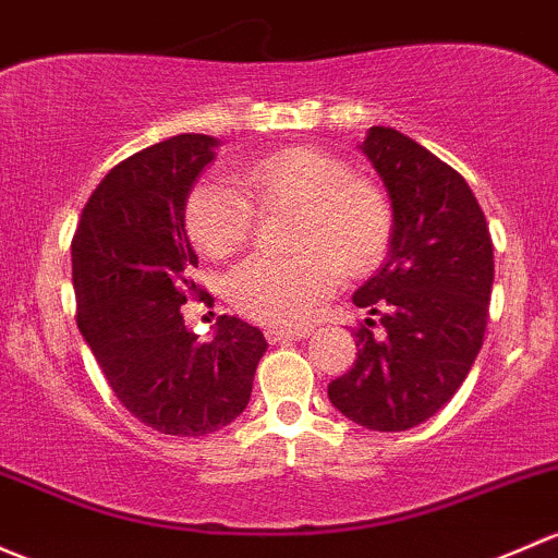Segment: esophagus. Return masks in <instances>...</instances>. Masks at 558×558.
Returning a JSON list of instances; mask_svg holds the SVG:
<instances>
[{"label":"esophagus","mask_w":558,"mask_h":558,"mask_svg":"<svg viewBox=\"0 0 558 558\" xmlns=\"http://www.w3.org/2000/svg\"><path fill=\"white\" fill-rule=\"evenodd\" d=\"M310 333H313V328L302 326V328H267L264 331V337H267V342H283V339H307Z\"/></svg>","instance_id":"34e87169"}]
</instances>
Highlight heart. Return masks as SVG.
Listing matches in <instances>:
<instances>
[{
    "label": "heart",
    "instance_id": "heart-1",
    "mask_svg": "<svg viewBox=\"0 0 558 558\" xmlns=\"http://www.w3.org/2000/svg\"><path fill=\"white\" fill-rule=\"evenodd\" d=\"M240 184L259 208L294 210L289 259L256 256L227 280L230 302L259 324L291 326L313 318L337 286V269L361 278L383 264L392 240V210L383 192L326 151L291 146L251 162ZM186 234L201 254L227 259L254 227V205L238 190L203 181L184 205Z\"/></svg>",
    "mask_w": 558,
    "mask_h": 558
}]
</instances>
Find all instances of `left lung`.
Here are the masks:
<instances>
[{
	"instance_id": "left-lung-1",
	"label": "left lung",
	"mask_w": 558,
	"mask_h": 558,
	"mask_svg": "<svg viewBox=\"0 0 558 558\" xmlns=\"http://www.w3.org/2000/svg\"><path fill=\"white\" fill-rule=\"evenodd\" d=\"M361 151L392 208L383 267L355 291L379 315L355 328L357 357L328 385V401L368 430H409L430 420L465 383L489 313L495 256L484 210L468 181L417 141L374 125Z\"/></svg>"
}]
</instances>
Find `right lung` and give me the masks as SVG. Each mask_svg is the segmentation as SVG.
Listing matches in <instances>:
<instances>
[{
	"mask_svg": "<svg viewBox=\"0 0 558 558\" xmlns=\"http://www.w3.org/2000/svg\"><path fill=\"white\" fill-rule=\"evenodd\" d=\"M219 141L181 133L104 175L72 240L77 326L122 407L166 436H205L248 407L267 339L221 315L210 342L184 326L181 304L203 294L184 230L192 184Z\"/></svg>",
	"mask_w": 558,
	"mask_h": 558,
	"instance_id": "1",
	"label": "right lung"
}]
</instances>
